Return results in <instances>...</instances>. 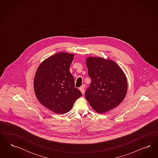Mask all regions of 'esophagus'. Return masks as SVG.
Returning a JSON list of instances; mask_svg holds the SVG:
<instances>
[{"instance_id":"34e87169","label":"esophagus","mask_w":158,"mask_h":158,"mask_svg":"<svg viewBox=\"0 0 158 158\" xmlns=\"http://www.w3.org/2000/svg\"><path fill=\"white\" fill-rule=\"evenodd\" d=\"M85 85H83V86H81V87L79 88V90H80V91H81L82 94H83L84 93H85Z\"/></svg>"}]
</instances>
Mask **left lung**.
<instances>
[{
  "instance_id": "1",
  "label": "left lung",
  "mask_w": 158,
  "mask_h": 158,
  "mask_svg": "<svg viewBox=\"0 0 158 158\" xmlns=\"http://www.w3.org/2000/svg\"><path fill=\"white\" fill-rule=\"evenodd\" d=\"M91 84L85 97L91 108L99 114L112 110L124 100L127 91V77L113 60L97 57L86 60Z\"/></svg>"
}]
</instances>
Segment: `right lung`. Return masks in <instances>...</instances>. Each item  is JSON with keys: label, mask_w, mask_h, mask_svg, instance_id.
Instances as JSON below:
<instances>
[{"label": "right lung", "mask_w": 158, "mask_h": 158, "mask_svg": "<svg viewBox=\"0 0 158 158\" xmlns=\"http://www.w3.org/2000/svg\"><path fill=\"white\" fill-rule=\"evenodd\" d=\"M73 58L72 53H56L41 62L35 73L34 87L37 99L57 114L69 111L75 100L82 96L75 87L69 71Z\"/></svg>", "instance_id": "1"}]
</instances>
